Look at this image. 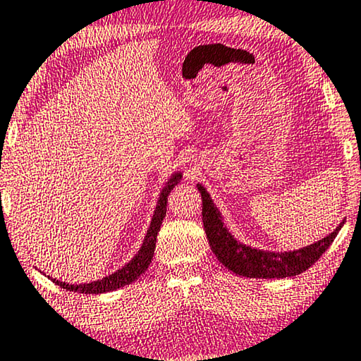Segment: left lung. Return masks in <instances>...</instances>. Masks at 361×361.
Listing matches in <instances>:
<instances>
[{
	"mask_svg": "<svg viewBox=\"0 0 361 361\" xmlns=\"http://www.w3.org/2000/svg\"><path fill=\"white\" fill-rule=\"evenodd\" d=\"M197 191L202 197V224L209 240L211 250L214 252L222 265L235 275L247 278H288L296 276L306 271L309 267L316 263L324 252L331 247L343 222H340L337 229L324 237L322 240L314 242L311 245L299 248L293 252H267L260 248L243 245L233 238L229 229L222 222V216L212 202L209 192L204 186L197 185Z\"/></svg>",
	"mask_w": 361,
	"mask_h": 361,
	"instance_id": "1",
	"label": "left lung"
}]
</instances>
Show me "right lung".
Segmentation results:
<instances>
[{"mask_svg": "<svg viewBox=\"0 0 361 361\" xmlns=\"http://www.w3.org/2000/svg\"><path fill=\"white\" fill-rule=\"evenodd\" d=\"M181 180V173H175L171 178L165 183L164 190L160 192L159 202H157L154 217H152L150 227L145 233L144 243H142L140 250L135 253V257L132 258L129 263L121 268V270L114 271L113 275L103 278V280L91 281V283H81V284H68L65 281H59L55 278H50L55 284H59L60 288L67 289V291L73 293H83V294H99V293H109L114 289H119L123 286H128L132 281H135L140 275H144L149 268L152 258H154L155 252V242H157V233L160 231L161 222L166 214V201H169V195L173 188L178 185Z\"/></svg>", "mask_w": 361, "mask_h": 361, "instance_id": "obj_1", "label": "right lung"}]
</instances>
